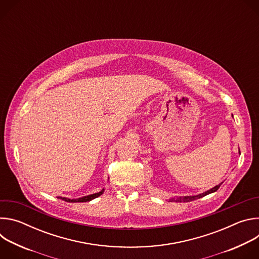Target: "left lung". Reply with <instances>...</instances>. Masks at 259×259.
<instances>
[{"instance_id": "8db88e82", "label": "left lung", "mask_w": 259, "mask_h": 259, "mask_svg": "<svg viewBox=\"0 0 259 259\" xmlns=\"http://www.w3.org/2000/svg\"><path fill=\"white\" fill-rule=\"evenodd\" d=\"M239 153H240V150H239ZM221 183H223V182H221ZM221 183H220V184H217V186H215V187H214V188H212L211 190L206 191V192H204V193H202V194H199V195H196V196H183V197H176V198H174V199H172V200H170V201L179 202V203H181V202L186 203V202H191V201H194V200L200 199V198H202V197H205V196H207V195H209V194H212V193L216 192V191L219 189V187L221 186Z\"/></svg>"}]
</instances>
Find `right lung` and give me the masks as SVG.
Here are the masks:
<instances>
[{"instance_id":"1","label":"right lung","mask_w":259,"mask_h":259,"mask_svg":"<svg viewBox=\"0 0 259 259\" xmlns=\"http://www.w3.org/2000/svg\"><path fill=\"white\" fill-rule=\"evenodd\" d=\"M104 192V189H102L100 192L98 193H95V194H92V195H88V196H85V197H81V198H77V199H69V198H63V197H58V199L60 200H63L65 202H69V203H82V202H89L99 196H101Z\"/></svg>"}]
</instances>
